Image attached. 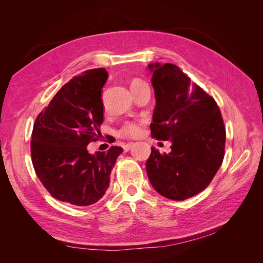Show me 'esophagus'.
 <instances>
[{"mask_svg": "<svg viewBox=\"0 0 263 263\" xmlns=\"http://www.w3.org/2000/svg\"><path fill=\"white\" fill-rule=\"evenodd\" d=\"M135 146V144L134 142H128V144H126V145H124L123 146V148H124V150L125 151H128L130 148H133Z\"/></svg>", "mask_w": 263, "mask_h": 263, "instance_id": "1", "label": "esophagus"}]
</instances>
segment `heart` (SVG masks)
Wrapping results in <instances>:
<instances>
[{
  "mask_svg": "<svg viewBox=\"0 0 263 263\" xmlns=\"http://www.w3.org/2000/svg\"><path fill=\"white\" fill-rule=\"evenodd\" d=\"M144 82L140 81V80H135L132 83V87L134 86H137L139 84H142ZM142 133L141 129V124L138 123H127L123 126V128L119 130V135L123 137H127V138H137L139 137Z\"/></svg>",
  "mask_w": 263,
  "mask_h": 263,
  "instance_id": "b5f03b06",
  "label": "heart"
}]
</instances>
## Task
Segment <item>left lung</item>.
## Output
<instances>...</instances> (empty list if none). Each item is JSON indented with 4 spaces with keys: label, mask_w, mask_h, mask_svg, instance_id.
<instances>
[{
    "label": "left lung",
    "mask_w": 263,
    "mask_h": 263,
    "mask_svg": "<svg viewBox=\"0 0 263 263\" xmlns=\"http://www.w3.org/2000/svg\"><path fill=\"white\" fill-rule=\"evenodd\" d=\"M156 107L151 136L171 141V151L156 148L146 163L151 185L159 194L183 201L198 194L220 168L226 132L215 100L172 63H150Z\"/></svg>",
    "instance_id": "left-lung-1"
}]
</instances>
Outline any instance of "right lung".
<instances>
[{"label": "right lung", "mask_w": 263, "mask_h": 263, "mask_svg": "<svg viewBox=\"0 0 263 263\" xmlns=\"http://www.w3.org/2000/svg\"><path fill=\"white\" fill-rule=\"evenodd\" d=\"M105 69L86 70L63 85L39 114L31 134V161L38 179L57 200L77 206L97 203L109 186L122 147L90 154L104 119Z\"/></svg>", "instance_id": "right-lung-1"}]
</instances>
